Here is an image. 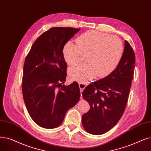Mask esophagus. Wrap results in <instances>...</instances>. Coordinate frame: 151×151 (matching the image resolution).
<instances>
[{"label":"esophagus","instance_id":"34e87169","mask_svg":"<svg viewBox=\"0 0 151 151\" xmlns=\"http://www.w3.org/2000/svg\"><path fill=\"white\" fill-rule=\"evenodd\" d=\"M78 85H79V88H80V90H81V93H82L83 90H84V88L86 87V86H87V85H86L85 83H83V82H79L78 83ZM81 99H82V97H81Z\"/></svg>","mask_w":151,"mask_h":151}]
</instances>
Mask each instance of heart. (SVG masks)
Returning a JSON list of instances; mask_svg holds the SVG:
<instances>
[{"mask_svg": "<svg viewBox=\"0 0 151 151\" xmlns=\"http://www.w3.org/2000/svg\"><path fill=\"white\" fill-rule=\"evenodd\" d=\"M123 53L124 45L119 37L96 31L81 35L77 44L68 41L63 49L64 58L71 66L79 63L82 55H87V64L69 69L71 79L81 82L110 74L118 66Z\"/></svg>", "mask_w": 151, "mask_h": 151, "instance_id": "obj_1", "label": "heart"}]
</instances>
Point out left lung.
<instances>
[{
    "label": "left lung",
    "mask_w": 151,
    "mask_h": 151,
    "mask_svg": "<svg viewBox=\"0 0 151 151\" xmlns=\"http://www.w3.org/2000/svg\"><path fill=\"white\" fill-rule=\"evenodd\" d=\"M134 63L133 50L125 40L124 53L116 69L84 89L82 96L89 103L90 109L82 116V123L88 133L104 134L116 125L122 116L133 78Z\"/></svg>",
    "instance_id": "left-lung-1"
}]
</instances>
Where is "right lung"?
Listing matches in <instances>:
<instances>
[{
  "label": "right lung",
  "mask_w": 151,
  "mask_h": 151,
  "mask_svg": "<svg viewBox=\"0 0 151 151\" xmlns=\"http://www.w3.org/2000/svg\"><path fill=\"white\" fill-rule=\"evenodd\" d=\"M80 29H50L34 42L26 57L22 80L24 101L33 121L42 128L58 127L66 112L79 101L78 84L64 85L67 64L63 49Z\"/></svg>",
  "instance_id": "right-lung-1"
}]
</instances>
